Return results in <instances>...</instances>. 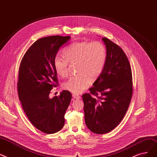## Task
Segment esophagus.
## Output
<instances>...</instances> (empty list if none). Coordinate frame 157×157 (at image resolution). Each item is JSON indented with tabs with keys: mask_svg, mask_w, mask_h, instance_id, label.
Returning <instances> with one entry per match:
<instances>
[{
	"mask_svg": "<svg viewBox=\"0 0 157 157\" xmlns=\"http://www.w3.org/2000/svg\"><path fill=\"white\" fill-rule=\"evenodd\" d=\"M72 96L73 97L74 99H77V100L80 99V96H79V95L77 94H72Z\"/></svg>",
	"mask_w": 157,
	"mask_h": 157,
	"instance_id": "esophagus-1",
	"label": "esophagus"
}]
</instances>
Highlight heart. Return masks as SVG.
<instances>
[{
	"instance_id": "1",
	"label": "heart",
	"mask_w": 157,
	"mask_h": 157,
	"mask_svg": "<svg viewBox=\"0 0 157 157\" xmlns=\"http://www.w3.org/2000/svg\"><path fill=\"white\" fill-rule=\"evenodd\" d=\"M63 54L65 58L57 56L54 59V68L59 76L66 77L68 75L69 64L77 63L78 74L70 77L63 84L65 90L76 94L90 86L91 80L94 81L100 77L107 58L105 46L97 41L75 42L64 49Z\"/></svg>"
}]
</instances>
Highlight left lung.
<instances>
[{"mask_svg": "<svg viewBox=\"0 0 157 157\" xmlns=\"http://www.w3.org/2000/svg\"><path fill=\"white\" fill-rule=\"evenodd\" d=\"M102 40L107 51L104 69L82 95L85 122L94 133L110 132L120 123L127 111L133 93L132 73L127 56L117 44Z\"/></svg>", "mask_w": 157, "mask_h": 157, "instance_id": "left-lung-1", "label": "left lung"}]
</instances>
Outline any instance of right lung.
Instances as JSON below:
<instances>
[{
	"instance_id": "add662e5",
	"label": "right lung",
	"mask_w": 157,
	"mask_h": 157,
	"mask_svg": "<svg viewBox=\"0 0 157 157\" xmlns=\"http://www.w3.org/2000/svg\"><path fill=\"white\" fill-rule=\"evenodd\" d=\"M70 36H52L35 41L22 58L18 70L17 90L21 105L29 120L37 129L52 134L64 124V114L71 94L63 91L49 98L58 86L54 60L59 49L68 44Z\"/></svg>"
}]
</instances>
